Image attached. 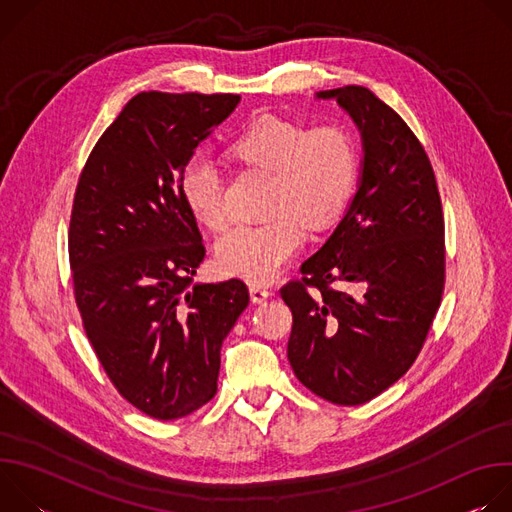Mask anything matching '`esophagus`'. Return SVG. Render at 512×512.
<instances>
[{"mask_svg":"<svg viewBox=\"0 0 512 512\" xmlns=\"http://www.w3.org/2000/svg\"><path fill=\"white\" fill-rule=\"evenodd\" d=\"M249 294H251V302L253 304H263L271 296V291L265 289V287H259V285H251L249 287Z\"/></svg>","mask_w":512,"mask_h":512,"instance_id":"obj_1","label":"esophagus"}]
</instances>
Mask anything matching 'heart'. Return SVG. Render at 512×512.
I'll return each mask as SVG.
<instances>
[{
    "instance_id": "obj_1",
    "label": "heart",
    "mask_w": 512,
    "mask_h": 512,
    "mask_svg": "<svg viewBox=\"0 0 512 512\" xmlns=\"http://www.w3.org/2000/svg\"><path fill=\"white\" fill-rule=\"evenodd\" d=\"M231 154L275 176L269 206L275 218L263 225L229 227L216 239L214 263L227 275L267 283L304 245L297 218L310 229H320L348 202L358 180V154L340 127L308 129L271 113L251 119L235 135ZM178 192L200 225L216 229L225 223L221 174L206 154H194L182 164Z\"/></svg>"
}]
</instances>
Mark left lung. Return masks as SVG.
<instances>
[{
    "mask_svg": "<svg viewBox=\"0 0 512 512\" xmlns=\"http://www.w3.org/2000/svg\"><path fill=\"white\" fill-rule=\"evenodd\" d=\"M316 97L336 99L356 123L362 168L330 239L302 263V279L281 287L294 314L287 358L318 397L362 405L409 371L440 308L442 200L423 145L375 93L348 85ZM332 282L357 291L334 290Z\"/></svg>",
    "mask_w": 512,
    "mask_h": 512,
    "instance_id": "left-lung-1",
    "label": "left lung"
}]
</instances>
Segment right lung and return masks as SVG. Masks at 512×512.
<instances>
[{
	"instance_id": "right-lung-1",
	"label": "right lung",
	"mask_w": 512,
	"mask_h": 512,
	"mask_svg": "<svg viewBox=\"0 0 512 512\" xmlns=\"http://www.w3.org/2000/svg\"><path fill=\"white\" fill-rule=\"evenodd\" d=\"M239 95L139 93L93 148L72 202L68 257L85 332L115 389L154 419L216 395L221 346L249 306L241 279L194 283L202 235L182 164Z\"/></svg>"
}]
</instances>
